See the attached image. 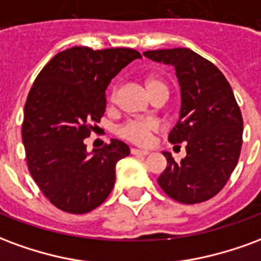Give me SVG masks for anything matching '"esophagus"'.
<instances>
[{"mask_svg": "<svg viewBox=\"0 0 261 261\" xmlns=\"http://www.w3.org/2000/svg\"><path fill=\"white\" fill-rule=\"evenodd\" d=\"M131 153L133 155H138V156H147L149 151L148 149H138V148H131Z\"/></svg>", "mask_w": 261, "mask_h": 261, "instance_id": "34e87169", "label": "esophagus"}]
</instances>
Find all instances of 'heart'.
I'll return each mask as SVG.
<instances>
[{
    "label": "heart",
    "instance_id": "b5f03b06",
    "mask_svg": "<svg viewBox=\"0 0 261 261\" xmlns=\"http://www.w3.org/2000/svg\"><path fill=\"white\" fill-rule=\"evenodd\" d=\"M145 86H147V91L151 93V92L156 91V89H165L166 91V85L164 82L158 78H148L147 82H145ZM116 96V91L113 89L112 92V99H114ZM158 123L152 119H131L128 121H125L124 124H121L119 127L120 137H123L127 141L134 142V144H138V145H145L148 142L151 141L152 138V134L155 131H158Z\"/></svg>",
    "mask_w": 261,
    "mask_h": 261
}]
</instances>
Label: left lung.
Masks as SVG:
<instances>
[{
	"label": "left lung",
	"mask_w": 261,
	"mask_h": 261,
	"mask_svg": "<svg viewBox=\"0 0 261 261\" xmlns=\"http://www.w3.org/2000/svg\"><path fill=\"white\" fill-rule=\"evenodd\" d=\"M144 56L173 65L180 85V116L169 142H186V158L168 161L158 183L183 204L207 201L229 180L241 155L243 120L229 82L215 65L190 48L151 50Z\"/></svg>",
	"instance_id": "1"
}]
</instances>
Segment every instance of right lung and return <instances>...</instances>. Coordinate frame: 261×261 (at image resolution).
<instances>
[{"instance_id":"obj_1","label":"right lung","mask_w":261,"mask_h":261,"mask_svg":"<svg viewBox=\"0 0 261 261\" xmlns=\"http://www.w3.org/2000/svg\"><path fill=\"white\" fill-rule=\"evenodd\" d=\"M141 54L133 48H67L37 75L28 95L22 141L33 180L51 204L69 214H86L109 197L116 164L130 148L112 140L86 151L91 123L106 110V88Z\"/></svg>"}]
</instances>
